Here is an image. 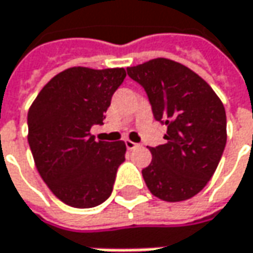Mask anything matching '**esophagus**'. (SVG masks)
Instances as JSON below:
<instances>
[{
	"instance_id": "1",
	"label": "esophagus",
	"mask_w": 253,
	"mask_h": 253,
	"mask_svg": "<svg viewBox=\"0 0 253 253\" xmlns=\"http://www.w3.org/2000/svg\"><path fill=\"white\" fill-rule=\"evenodd\" d=\"M126 147L128 149V150H134L136 147H139V144L131 140H126Z\"/></svg>"
}]
</instances>
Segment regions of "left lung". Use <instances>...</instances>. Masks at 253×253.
<instances>
[{"label":"left lung","instance_id":"8db88e82","mask_svg":"<svg viewBox=\"0 0 253 253\" xmlns=\"http://www.w3.org/2000/svg\"><path fill=\"white\" fill-rule=\"evenodd\" d=\"M146 90L157 122L168 127L166 143L150 147L141 170L156 198L182 202L198 195L213 176L226 144V113L212 87L195 71L169 58L127 67Z\"/></svg>","mask_w":253,"mask_h":253}]
</instances>
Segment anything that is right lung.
I'll list each match as a JSON object with an SVG mask.
<instances>
[{
    "instance_id": "right-lung-1",
    "label": "right lung",
    "mask_w": 253,
    "mask_h": 253,
    "mask_svg": "<svg viewBox=\"0 0 253 253\" xmlns=\"http://www.w3.org/2000/svg\"><path fill=\"white\" fill-rule=\"evenodd\" d=\"M125 68L71 67L47 83L28 110V144L40 176L68 206L87 209L112 195L125 141L94 140Z\"/></svg>"
}]
</instances>
